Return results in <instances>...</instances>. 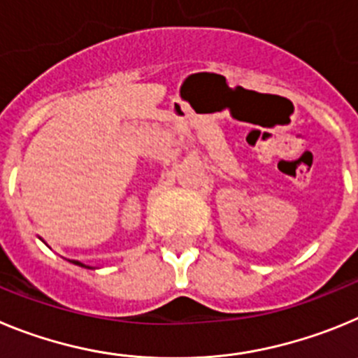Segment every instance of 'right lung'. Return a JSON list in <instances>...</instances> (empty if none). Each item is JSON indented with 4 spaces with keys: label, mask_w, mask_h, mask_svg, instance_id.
Listing matches in <instances>:
<instances>
[{
    "label": "right lung",
    "mask_w": 358,
    "mask_h": 358,
    "mask_svg": "<svg viewBox=\"0 0 358 358\" xmlns=\"http://www.w3.org/2000/svg\"><path fill=\"white\" fill-rule=\"evenodd\" d=\"M73 264H77V265H82V267H87V268H94V267H90V265H84V264H80V262H75V260H73Z\"/></svg>",
    "instance_id": "1"
}]
</instances>
